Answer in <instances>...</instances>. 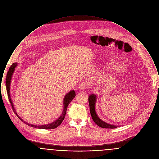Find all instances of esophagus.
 <instances>
[{
	"mask_svg": "<svg viewBox=\"0 0 159 159\" xmlns=\"http://www.w3.org/2000/svg\"><path fill=\"white\" fill-rule=\"evenodd\" d=\"M89 86V84L87 82H82L79 85V89L81 90H84Z\"/></svg>",
	"mask_w": 159,
	"mask_h": 159,
	"instance_id": "34e87169",
	"label": "esophagus"
}]
</instances>
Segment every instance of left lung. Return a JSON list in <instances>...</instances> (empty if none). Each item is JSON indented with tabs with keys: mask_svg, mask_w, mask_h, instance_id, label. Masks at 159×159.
Wrapping results in <instances>:
<instances>
[{
	"mask_svg": "<svg viewBox=\"0 0 159 159\" xmlns=\"http://www.w3.org/2000/svg\"><path fill=\"white\" fill-rule=\"evenodd\" d=\"M97 96L94 95L92 94L89 96V107H90V111L92 117L95 122L96 125H98L99 127L104 128H115L117 127H119L118 125H111L109 124H107L103 120H102L98 116L95 111V104L96 101Z\"/></svg>",
	"mask_w": 159,
	"mask_h": 159,
	"instance_id": "1",
	"label": "left lung"
}]
</instances>
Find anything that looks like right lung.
I'll return each mask as SVG.
<instances>
[{
    "mask_svg": "<svg viewBox=\"0 0 159 159\" xmlns=\"http://www.w3.org/2000/svg\"><path fill=\"white\" fill-rule=\"evenodd\" d=\"M17 63H14L12 64L8 72H7V77H6V88H7V94H8V99L10 101V102L11 104L12 108L13 111H14V113H16V115H17V116L18 117L21 121H23L24 123L28 125L29 126H31L32 127H34V128H39V129H53L57 127H58L61 122L63 121L64 117L66 116V111H67V107L69 106V103L71 102V101L74 99L75 96V92L74 90H71L70 91L69 93H67L64 98L63 99V110L62 112V114L61 115V116L59 117L56 120H55L51 124H46V125H31L30 124L27 122H25L21 117L16 113V111L15 110V108L13 106L12 100H11V96H10V84H11V78H12V75L13 74V73L14 72L15 70V68L17 67Z\"/></svg>",
    "mask_w": 159,
    "mask_h": 159,
    "instance_id": "right-lung-1",
    "label": "right lung"
}]
</instances>
